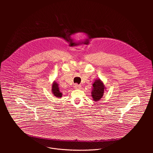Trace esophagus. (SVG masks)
<instances>
[{
	"label": "esophagus",
	"mask_w": 153,
	"mask_h": 153,
	"mask_svg": "<svg viewBox=\"0 0 153 153\" xmlns=\"http://www.w3.org/2000/svg\"><path fill=\"white\" fill-rule=\"evenodd\" d=\"M74 89H81V86L79 85H78V84H75L74 86Z\"/></svg>",
	"instance_id": "34e87169"
}]
</instances>
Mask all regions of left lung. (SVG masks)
<instances>
[{"instance_id":"8db88e82","label":"left lung","mask_w":153,"mask_h":153,"mask_svg":"<svg viewBox=\"0 0 153 153\" xmlns=\"http://www.w3.org/2000/svg\"><path fill=\"white\" fill-rule=\"evenodd\" d=\"M107 89L103 82L99 78L95 79L92 84V89L91 91V96L92 100L96 102L100 101L103 97L104 91Z\"/></svg>"}]
</instances>
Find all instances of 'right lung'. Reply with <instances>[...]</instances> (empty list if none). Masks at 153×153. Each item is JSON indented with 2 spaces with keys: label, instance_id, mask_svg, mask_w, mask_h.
I'll list each match as a JSON object with an SVG mask.
<instances>
[{
  "label": "right lung",
  "instance_id": "right-lung-1",
  "mask_svg": "<svg viewBox=\"0 0 153 153\" xmlns=\"http://www.w3.org/2000/svg\"><path fill=\"white\" fill-rule=\"evenodd\" d=\"M52 94L57 98H61L62 97V93L60 91L59 88V84L54 81L52 85Z\"/></svg>",
  "mask_w": 153,
  "mask_h": 153
}]
</instances>
